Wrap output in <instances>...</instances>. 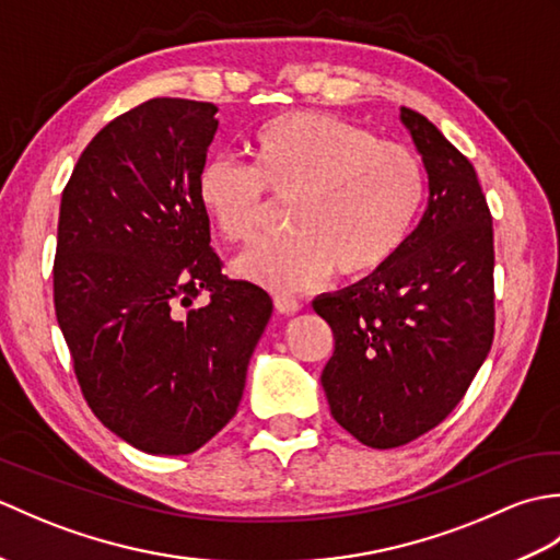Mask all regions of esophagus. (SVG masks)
<instances>
[{
	"label": "esophagus",
	"instance_id": "1",
	"mask_svg": "<svg viewBox=\"0 0 560 560\" xmlns=\"http://www.w3.org/2000/svg\"><path fill=\"white\" fill-rule=\"evenodd\" d=\"M273 307H277L281 315H295L301 311V303L291 299V295L279 293V295H273Z\"/></svg>",
	"mask_w": 560,
	"mask_h": 560
}]
</instances>
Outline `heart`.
<instances>
[{"label": "heart", "mask_w": 560, "mask_h": 560, "mask_svg": "<svg viewBox=\"0 0 560 560\" xmlns=\"http://www.w3.org/2000/svg\"><path fill=\"white\" fill-rule=\"evenodd\" d=\"M255 165L213 156L197 173V199L223 241L249 243L269 197L291 199L293 233L237 257L235 271L269 291L317 289L339 269L363 279L409 241L425 197L421 159L392 139L319 110H291L253 139Z\"/></svg>", "instance_id": "obj_1"}]
</instances>
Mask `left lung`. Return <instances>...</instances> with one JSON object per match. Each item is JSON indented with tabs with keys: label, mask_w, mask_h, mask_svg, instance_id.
<instances>
[{
	"label": "left lung",
	"mask_w": 560,
	"mask_h": 560,
	"mask_svg": "<svg viewBox=\"0 0 560 560\" xmlns=\"http://www.w3.org/2000/svg\"><path fill=\"white\" fill-rule=\"evenodd\" d=\"M428 173V207L399 255L319 295L335 331L323 387L335 421L375 450L407 445L457 407L493 343V219L467 156L401 108Z\"/></svg>",
	"instance_id": "8db88e82"
}]
</instances>
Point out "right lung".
Listing matches in <instances>:
<instances>
[{
	"instance_id": "obj_1",
	"label": "right lung",
	"mask_w": 560,
	"mask_h": 560,
	"mask_svg": "<svg viewBox=\"0 0 560 560\" xmlns=\"http://www.w3.org/2000/svg\"><path fill=\"white\" fill-rule=\"evenodd\" d=\"M213 103L151 98L83 149L62 192L55 313L83 399L149 455H189L229 423L271 317L267 291L221 273L197 173ZM207 292L210 303H191Z\"/></svg>"
}]
</instances>
